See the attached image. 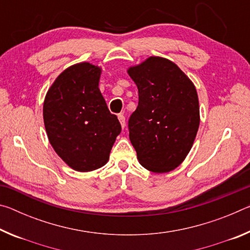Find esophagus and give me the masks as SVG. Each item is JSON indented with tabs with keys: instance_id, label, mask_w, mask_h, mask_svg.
Here are the masks:
<instances>
[{
	"instance_id": "esophagus-1",
	"label": "esophagus",
	"mask_w": 250,
	"mask_h": 250,
	"mask_svg": "<svg viewBox=\"0 0 250 250\" xmlns=\"http://www.w3.org/2000/svg\"><path fill=\"white\" fill-rule=\"evenodd\" d=\"M118 119H119L122 128H125V117L124 115H121V113H120V115L118 116Z\"/></svg>"
}]
</instances>
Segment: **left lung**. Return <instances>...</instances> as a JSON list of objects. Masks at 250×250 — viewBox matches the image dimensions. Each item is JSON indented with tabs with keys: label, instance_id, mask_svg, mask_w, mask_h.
<instances>
[{
	"label": "left lung",
	"instance_id": "1",
	"mask_svg": "<svg viewBox=\"0 0 250 250\" xmlns=\"http://www.w3.org/2000/svg\"><path fill=\"white\" fill-rule=\"evenodd\" d=\"M128 73L139 103L128 121L129 138L146 170L166 173L183 162L200 125L195 87L174 62L150 57Z\"/></svg>",
	"mask_w": 250,
	"mask_h": 250
}]
</instances>
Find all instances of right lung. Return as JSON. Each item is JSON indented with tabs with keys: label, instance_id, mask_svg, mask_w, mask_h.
Returning <instances> with one entry per match:
<instances>
[{
	"label": "right lung",
	"instance_id": "right-lung-1",
	"mask_svg": "<svg viewBox=\"0 0 250 250\" xmlns=\"http://www.w3.org/2000/svg\"><path fill=\"white\" fill-rule=\"evenodd\" d=\"M99 67L80 62L62 71L49 88L43 108L48 140L76 171L107 163L121 125L99 90Z\"/></svg>",
	"mask_w": 250,
	"mask_h": 250
}]
</instances>
